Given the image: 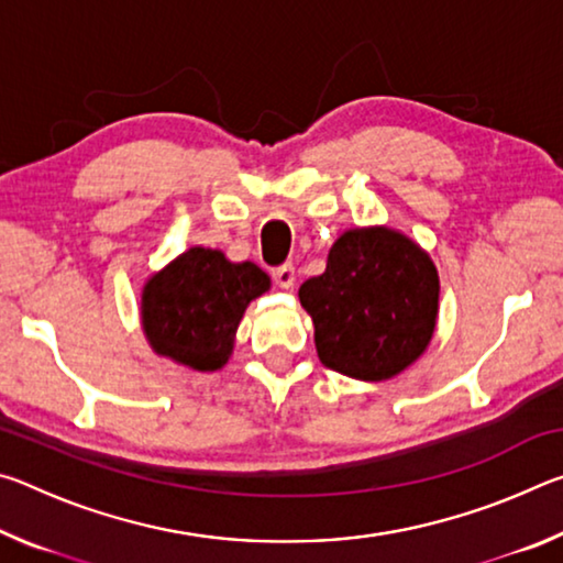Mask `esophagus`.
I'll use <instances>...</instances> for the list:
<instances>
[{"instance_id":"obj_1","label":"esophagus","mask_w":563,"mask_h":563,"mask_svg":"<svg viewBox=\"0 0 563 563\" xmlns=\"http://www.w3.org/2000/svg\"><path fill=\"white\" fill-rule=\"evenodd\" d=\"M273 280H275V285H280V288H285V290L292 288L295 280H298L292 263H285V265H280V268H275L273 271Z\"/></svg>"}]
</instances>
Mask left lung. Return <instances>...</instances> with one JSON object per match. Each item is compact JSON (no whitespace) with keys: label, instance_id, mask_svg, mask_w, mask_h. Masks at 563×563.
<instances>
[{"label":"left lung","instance_id":"1","mask_svg":"<svg viewBox=\"0 0 563 563\" xmlns=\"http://www.w3.org/2000/svg\"><path fill=\"white\" fill-rule=\"evenodd\" d=\"M318 357L340 375L379 383L430 345L440 275L412 238L387 225L352 228L332 243L328 268L300 285Z\"/></svg>","mask_w":563,"mask_h":563}]
</instances>
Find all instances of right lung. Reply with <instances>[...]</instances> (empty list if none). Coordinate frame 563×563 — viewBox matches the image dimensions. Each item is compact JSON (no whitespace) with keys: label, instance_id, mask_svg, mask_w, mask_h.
<instances>
[{"label":"right lung","instance_id":"obj_1","mask_svg":"<svg viewBox=\"0 0 563 563\" xmlns=\"http://www.w3.org/2000/svg\"><path fill=\"white\" fill-rule=\"evenodd\" d=\"M271 288L255 263H231L221 251L188 247L141 292V325L156 355L216 373L231 357L238 322Z\"/></svg>","mask_w":563,"mask_h":563}]
</instances>
